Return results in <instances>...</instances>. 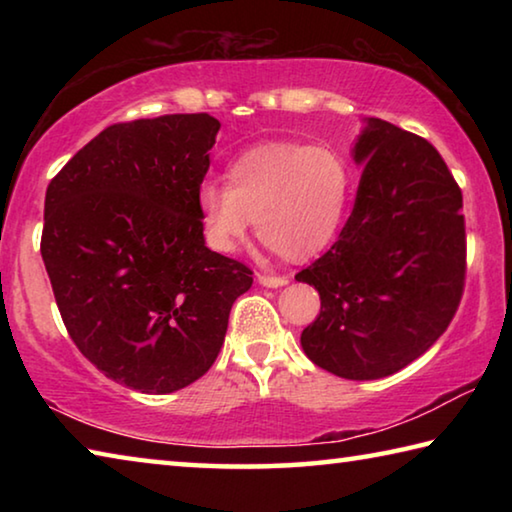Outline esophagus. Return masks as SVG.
Wrapping results in <instances>:
<instances>
[{
	"label": "esophagus",
	"mask_w": 512,
	"mask_h": 512,
	"mask_svg": "<svg viewBox=\"0 0 512 512\" xmlns=\"http://www.w3.org/2000/svg\"><path fill=\"white\" fill-rule=\"evenodd\" d=\"M257 282L262 284V287L277 289V287H284V284H289V277L287 275H257Z\"/></svg>",
	"instance_id": "esophagus-1"
}]
</instances>
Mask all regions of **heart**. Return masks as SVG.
Masks as SVG:
<instances>
[{"label": "heart", "mask_w": 512, "mask_h": 512, "mask_svg": "<svg viewBox=\"0 0 512 512\" xmlns=\"http://www.w3.org/2000/svg\"><path fill=\"white\" fill-rule=\"evenodd\" d=\"M350 169L323 146L271 142L228 164L225 185L198 187L207 241L232 253L255 219L257 237L289 262H309L334 244L350 201Z\"/></svg>", "instance_id": "obj_1"}]
</instances>
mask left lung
<instances>
[{"label": "left lung", "mask_w": 512, "mask_h": 512, "mask_svg": "<svg viewBox=\"0 0 512 512\" xmlns=\"http://www.w3.org/2000/svg\"><path fill=\"white\" fill-rule=\"evenodd\" d=\"M354 210L339 239L302 268L320 314L300 343L318 368L381 379L427 352L458 309L465 284L463 194L422 137L366 119Z\"/></svg>", "instance_id": "left-lung-1"}]
</instances>
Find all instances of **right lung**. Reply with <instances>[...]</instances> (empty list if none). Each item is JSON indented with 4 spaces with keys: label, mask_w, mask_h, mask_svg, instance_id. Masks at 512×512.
<instances>
[{
    "label": "right lung",
    "mask_w": 512,
    "mask_h": 512,
    "mask_svg": "<svg viewBox=\"0 0 512 512\" xmlns=\"http://www.w3.org/2000/svg\"><path fill=\"white\" fill-rule=\"evenodd\" d=\"M219 119L112 124L45 196L40 253L76 348L108 379L164 395L203 377L253 271L205 246L198 187Z\"/></svg>",
    "instance_id": "1"
}]
</instances>
